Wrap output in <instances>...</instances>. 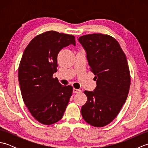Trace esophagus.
Masks as SVG:
<instances>
[{
  "mask_svg": "<svg viewBox=\"0 0 148 148\" xmlns=\"http://www.w3.org/2000/svg\"><path fill=\"white\" fill-rule=\"evenodd\" d=\"M81 90H79V89H76V88H74L73 89V93H79V92H81Z\"/></svg>",
  "mask_w": 148,
  "mask_h": 148,
  "instance_id": "1",
  "label": "esophagus"
}]
</instances>
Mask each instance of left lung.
<instances>
[{
  "label": "left lung",
  "mask_w": 148,
  "mask_h": 148,
  "mask_svg": "<svg viewBox=\"0 0 148 148\" xmlns=\"http://www.w3.org/2000/svg\"><path fill=\"white\" fill-rule=\"evenodd\" d=\"M78 40L86 50L97 83L93 92H84L87 101L81 108V114L92 126L104 127L117 116L129 92L130 74L126 55L117 40L109 35L88 34Z\"/></svg>",
  "instance_id": "obj_1"
}]
</instances>
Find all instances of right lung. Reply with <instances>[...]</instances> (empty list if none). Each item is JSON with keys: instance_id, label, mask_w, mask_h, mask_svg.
<instances>
[{"instance_id": "right-lung-1", "label": "right lung", "mask_w": 148, "mask_h": 148, "mask_svg": "<svg viewBox=\"0 0 148 148\" xmlns=\"http://www.w3.org/2000/svg\"><path fill=\"white\" fill-rule=\"evenodd\" d=\"M75 37L55 31L37 35L26 47L18 68V80L25 104L33 117L49 125L60 120L72 96L73 88L53 78L57 71V56Z\"/></svg>"}]
</instances>
